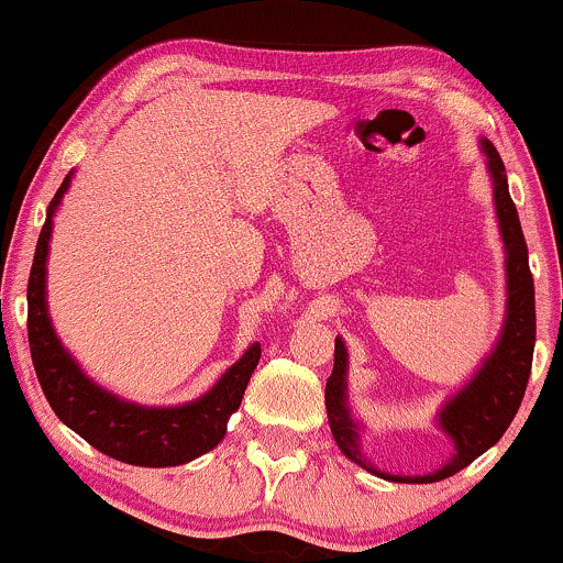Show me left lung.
<instances>
[{"label": "left lung", "mask_w": 563, "mask_h": 563, "mask_svg": "<svg viewBox=\"0 0 563 563\" xmlns=\"http://www.w3.org/2000/svg\"><path fill=\"white\" fill-rule=\"evenodd\" d=\"M479 147L487 158L489 179H493L497 228H500V241L506 249V314H503V328L497 333L493 352L482 360L474 376L439 407L434 423L450 437L452 448H455L442 468L423 476H402L380 471L367 461L363 455V423L354 418L352 405H349V352L344 339L335 335L333 373L325 386V407L333 439L349 461L386 482L431 484L457 474L506 434L521 399H525L534 352V283L529 273L525 232H521L519 214H516V206L508 192L506 166H503L500 153L495 151L493 142L482 137Z\"/></svg>", "instance_id": "1"}]
</instances>
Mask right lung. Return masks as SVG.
Returning a JSON list of instances; mask_svg holds the SVG:
<instances>
[{
    "mask_svg": "<svg viewBox=\"0 0 563 563\" xmlns=\"http://www.w3.org/2000/svg\"><path fill=\"white\" fill-rule=\"evenodd\" d=\"M70 179L74 172L66 174L60 190L49 200L29 277V344L44 397L68 429L115 461L147 468L183 466L196 461L224 439L230 416L241 407L251 373L260 365L262 349L260 344H251L209 391L185 405L147 407L129 402L89 378L81 371L79 360L57 339L47 307V256L53 222Z\"/></svg>",
    "mask_w": 563,
    "mask_h": 563,
    "instance_id": "right-lung-1",
    "label": "right lung"
}]
</instances>
